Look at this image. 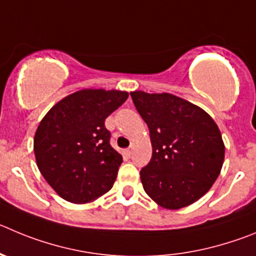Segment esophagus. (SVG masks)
Instances as JSON below:
<instances>
[{
  "instance_id": "esophagus-1",
  "label": "esophagus",
  "mask_w": 256,
  "mask_h": 256,
  "mask_svg": "<svg viewBox=\"0 0 256 256\" xmlns=\"http://www.w3.org/2000/svg\"><path fill=\"white\" fill-rule=\"evenodd\" d=\"M133 148H134V144H130V146L128 147V148H126V151H124V154H126V156H130V154H132V151H133Z\"/></svg>"
}]
</instances>
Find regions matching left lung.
Masks as SVG:
<instances>
[{"instance_id": "obj_1", "label": "left lung", "mask_w": 256, "mask_h": 256, "mask_svg": "<svg viewBox=\"0 0 256 256\" xmlns=\"http://www.w3.org/2000/svg\"><path fill=\"white\" fill-rule=\"evenodd\" d=\"M130 96L152 144L151 161L140 170L144 192L166 210L192 204L221 172L224 144L218 126L204 110L171 94Z\"/></svg>"}]
</instances>
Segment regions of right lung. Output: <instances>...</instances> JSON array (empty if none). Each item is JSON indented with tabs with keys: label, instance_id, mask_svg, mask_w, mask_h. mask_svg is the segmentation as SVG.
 Listing matches in <instances>:
<instances>
[{
	"label": "right lung",
	"instance_id": "add662e5",
	"mask_svg": "<svg viewBox=\"0 0 256 256\" xmlns=\"http://www.w3.org/2000/svg\"><path fill=\"white\" fill-rule=\"evenodd\" d=\"M126 99V91L85 88L42 119L34 137L36 165L63 199L81 204L112 189L123 157L110 146L105 119Z\"/></svg>",
	"mask_w": 256,
	"mask_h": 256
}]
</instances>
